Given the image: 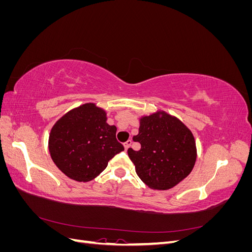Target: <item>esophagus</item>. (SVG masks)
<instances>
[{"label": "esophagus", "mask_w": 252, "mask_h": 252, "mask_svg": "<svg viewBox=\"0 0 252 252\" xmlns=\"http://www.w3.org/2000/svg\"><path fill=\"white\" fill-rule=\"evenodd\" d=\"M131 143H132V141H131V140H128V141H126V142L124 143V147H125V150H127L129 147L131 146Z\"/></svg>", "instance_id": "obj_1"}]
</instances>
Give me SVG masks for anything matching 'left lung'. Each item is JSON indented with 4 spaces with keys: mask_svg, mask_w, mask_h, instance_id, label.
Here are the masks:
<instances>
[{
    "mask_svg": "<svg viewBox=\"0 0 252 252\" xmlns=\"http://www.w3.org/2000/svg\"><path fill=\"white\" fill-rule=\"evenodd\" d=\"M132 140L141 148H128V157L136 174L150 188L170 189L191 172L196 158L194 138L177 118L165 112L144 117Z\"/></svg>",
    "mask_w": 252,
    "mask_h": 252,
    "instance_id": "left-lung-1",
    "label": "left lung"
}]
</instances>
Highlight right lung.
Segmentation results:
<instances>
[{
	"label": "right lung",
	"instance_id": "add662e5",
	"mask_svg": "<svg viewBox=\"0 0 252 252\" xmlns=\"http://www.w3.org/2000/svg\"><path fill=\"white\" fill-rule=\"evenodd\" d=\"M117 127L106 123V113L94 104H84L61 118L49 135L52 161L68 178L88 182L100 174L124 146Z\"/></svg>",
	"mask_w": 252,
	"mask_h": 252
}]
</instances>
